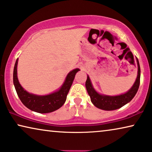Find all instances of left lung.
I'll list each match as a JSON object with an SVG mask.
<instances>
[{"instance_id":"1","label":"left lung","mask_w":152,"mask_h":152,"mask_svg":"<svg viewBox=\"0 0 152 152\" xmlns=\"http://www.w3.org/2000/svg\"><path fill=\"white\" fill-rule=\"evenodd\" d=\"M138 64V75L136 81L132 88L126 94L120 95L117 96H108L100 95L97 93L93 87L89 79V77L87 76L86 80L85 86L87 88L88 94L91 98V101L94 104L95 106L100 109L105 110H116L122 107L126 104L132 100V98L135 96L140 85V77H141V69H140L139 62L137 58Z\"/></svg>"}]
</instances>
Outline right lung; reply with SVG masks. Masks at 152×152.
I'll use <instances>...</instances> for the list:
<instances>
[{
    "instance_id": "1",
    "label": "right lung",
    "mask_w": 152,
    "mask_h": 152,
    "mask_svg": "<svg viewBox=\"0 0 152 152\" xmlns=\"http://www.w3.org/2000/svg\"><path fill=\"white\" fill-rule=\"evenodd\" d=\"M18 60V58L15 63L13 79L15 89L22 104L28 109L39 113H51L61 107L66 100L67 95L73 83L76 74L80 69H75L70 72L66 77L65 83L58 91L47 96H35L27 92L19 83L17 77Z\"/></svg>"
}]
</instances>
